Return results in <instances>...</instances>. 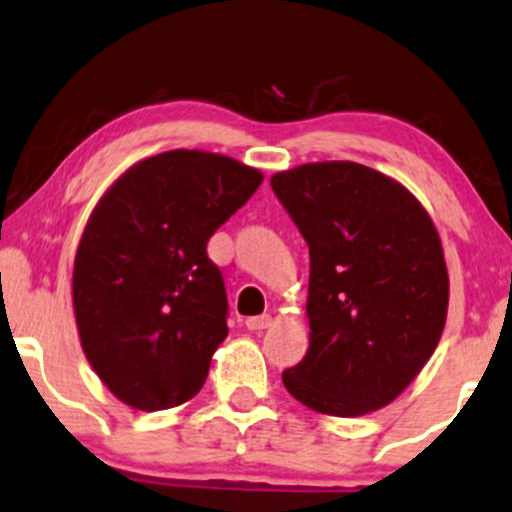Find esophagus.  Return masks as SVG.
I'll return each mask as SVG.
<instances>
[{
    "mask_svg": "<svg viewBox=\"0 0 512 512\" xmlns=\"http://www.w3.org/2000/svg\"><path fill=\"white\" fill-rule=\"evenodd\" d=\"M270 323H273V318L270 315H254V318L246 320V330L256 332V330H266V327H270Z\"/></svg>",
    "mask_w": 512,
    "mask_h": 512,
    "instance_id": "1",
    "label": "esophagus"
}]
</instances>
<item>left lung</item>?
<instances>
[{
    "instance_id": "obj_1",
    "label": "left lung",
    "mask_w": 512,
    "mask_h": 512,
    "mask_svg": "<svg viewBox=\"0 0 512 512\" xmlns=\"http://www.w3.org/2000/svg\"><path fill=\"white\" fill-rule=\"evenodd\" d=\"M270 187L311 256V344L282 382L339 418L387 406L444 332L449 273L432 218L406 187L353 161L306 163Z\"/></svg>"
}]
</instances>
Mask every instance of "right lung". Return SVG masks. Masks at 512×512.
Listing matches in <instances>:
<instances>
[{
    "mask_svg": "<svg viewBox=\"0 0 512 512\" xmlns=\"http://www.w3.org/2000/svg\"><path fill=\"white\" fill-rule=\"evenodd\" d=\"M263 182L230 156L175 149L132 166L82 232L73 308L87 361L140 410L180 406L204 387L227 337L213 232Z\"/></svg>",
    "mask_w": 512,
    "mask_h": 512,
    "instance_id": "right-lung-1",
    "label": "right lung"
}]
</instances>
